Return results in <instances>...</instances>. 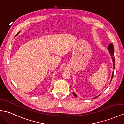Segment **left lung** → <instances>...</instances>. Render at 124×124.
I'll list each match as a JSON object with an SVG mask.
<instances>
[{
  "label": "left lung",
  "instance_id": "1",
  "mask_svg": "<svg viewBox=\"0 0 124 124\" xmlns=\"http://www.w3.org/2000/svg\"><path fill=\"white\" fill-rule=\"evenodd\" d=\"M108 50L109 51V53H110V55L112 57V60H113V64H114V68H115V57H114V45L113 44H112V43H110V44H109L108 45ZM113 76H114V72L113 74H112V76H111V81L112 79H113ZM73 94H74V96L75 97H77V95L75 94V93H73Z\"/></svg>",
  "mask_w": 124,
  "mask_h": 124
}]
</instances>
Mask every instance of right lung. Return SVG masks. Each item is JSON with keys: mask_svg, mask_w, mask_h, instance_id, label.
<instances>
[{"mask_svg": "<svg viewBox=\"0 0 124 124\" xmlns=\"http://www.w3.org/2000/svg\"><path fill=\"white\" fill-rule=\"evenodd\" d=\"M19 32H18V33H17V35H18V34H19Z\"/></svg>", "mask_w": 124, "mask_h": 124, "instance_id": "obj_1", "label": "right lung"}]
</instances>
